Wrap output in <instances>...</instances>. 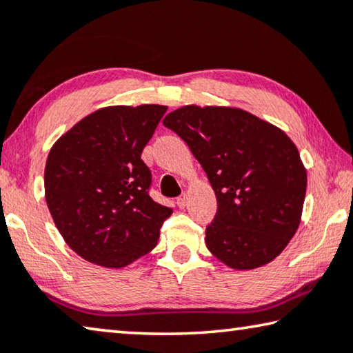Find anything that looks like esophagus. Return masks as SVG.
I'll list each match as a JSON object with an SVG mask.
<instances>
[{"label":"esophagus","mask_w":353,"mask_h":353,"mask_svg":"<svg viewBox=\"0 0 353 353\" xmlns=\"http://www.w3.org/2000/svg\"><path fill=\"white\" fill-rule=\"evenodd\" d=\"M187 201H188L187 194H182V196H179V198H177V205L181 207V209H183V207L187 205Z\"/></svg>","instance_id":"obj_1"}]
</instances>
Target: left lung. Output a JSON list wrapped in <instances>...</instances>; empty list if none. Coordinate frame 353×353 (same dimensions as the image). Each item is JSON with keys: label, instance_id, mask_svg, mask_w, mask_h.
Listing matches in <instances>:
<instances>
[{"label": "left lung", "instance_id": "left-lung-1", "mask_svg": "<svg viewBox=\"0 0 353 353\" xmlns=\"http://www.w3.org/2000/svg\"><path fill=\"white\" fill-rule=\"evenodd\" d=\"M163 125L177 133L205 171L216 215L205 245L236 270L272 262L299 229L306 170L281 128L240 108L187 105Z\"/></svg>", "mask_w": 353, "mask_h": 353}]
</instances>
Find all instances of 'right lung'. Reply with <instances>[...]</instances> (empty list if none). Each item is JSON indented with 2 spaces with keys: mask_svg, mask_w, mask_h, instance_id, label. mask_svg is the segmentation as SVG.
Instances as JSON below:
<instances>
[{
  "mask_svg": "<svg viewBox=\"0 0 353 353\" xmlns=\"http://www.w3.org/2000/svg\"><path fill=\"white\" fill-rule=\"evenodd\" d=\"M168 106H106L50 150L46 199L65 243L92 264L121 268L148 254L172 209L150 198L141 152Z\"/></svg>",
  "mask_w": 353,
  "mask_h": 353,
  "instance_id": "add662e5",
  "label": "right lung"
}]
</instances>
